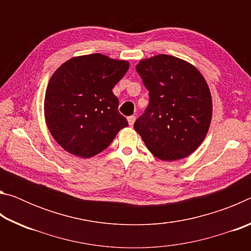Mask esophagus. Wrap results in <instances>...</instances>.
I'll return each mask as SVG.
<instances>
[{
    "label": "esophagus",
    "mask_w": 251,
    "mask_h": 251,
    "mask_svg": "<svg viewBox=\"0 0 251 251\" xmlns=\"http://www.w3.org/2000/svg\"><path fill=\"white\" fill-rule=\"evenodd\" d=\"M135 116H129V117H127V122H128V124L131 126V125H134V123H135Z\"/></svg>",
    "instance_id": "34e87169"
}]
</instances>
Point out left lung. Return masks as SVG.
<instances>
[{
    "label": "left lung",
    "mask_w": 251,
    "mask_h": 251,
    "mask_svg": "<svg viewBox=\"0 0 251 251\" xmlns=\"http://www.w3.org/2000/svg\"><path fill=\"white\" fill-rule=\"evenodd\" d=\"M136 71L150 91V105L134 128L148 151L164 161L193 154L205 139L212 117L205 77L189 62L166 54L141 59Z\"/></svg>",
    "instance_id": "1"
}]
</instances>
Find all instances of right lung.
Instances as JSON below:
<instances>
[{
	"mask_svg": "<svg viewBox=\"0 0 251 251\" xmlns=\"http://www.w3.org/2000/svg\"><path fill=\"white\" fill-rule=\"evenodd\" d=\"M128 69L124 59L95 53L72 57L54 72L45 92L44 117L63 150L91 158L128 126L112 91Z\"/></svg>",
	"mask_w": 251,
	"mask_h": 251,
	"instance_id": "right-lung-1",
	"label": "right lung"
}]
</instances>
